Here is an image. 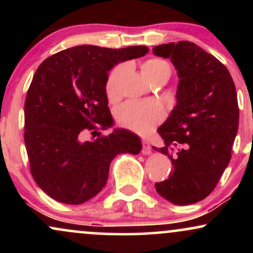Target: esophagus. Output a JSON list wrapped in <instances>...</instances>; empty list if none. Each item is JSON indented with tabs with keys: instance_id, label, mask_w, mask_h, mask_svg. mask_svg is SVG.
I'll return each instance as SVG.
<instances>
[{
	"instance_id": "1",
	"label": "esophagus",
	"mask_w": 253,
	"mask_h": 253,
	"mask_svg": "<svg viewBox=\"0 0 253 253\" xmlns=\"http://www.w3.org/2000/svg\"><path fill=\"white\" fill-rule=\"evenodd\" d=\"M141 152L144 155H151L152 153V147H151V145L147 140H143V151Z\"/></svg>"
}]
</instances>
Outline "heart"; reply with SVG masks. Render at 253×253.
Masks as SVG:
<instances>
[{"mask_svg":"<svg viewBox=\"0 0 253 253\" xmlns=\"http://www.w3.org/2000/svg\"><path fill=\"white\" fill-rule=\"evenodd\" d=\"M126 66L119 64L109 72L106 81V94L109 101H115L120 94V80ZM143 75L147 81L157 77L170 76V64L162 58H150L141 65ZM164 118L163 108L156 102H140V101H127L117 109V119L126 128L134 130L140 134L149 133L157 124Z\"/></svg>","mask_w":253,"mask_h":253,"instance_id":"b5f03b06","label":"heart"}]
</instances>
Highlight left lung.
<instances>
[{
  "instance_id": "8db88e82",
  "label": "left lung",
  "mask_w": 253,
  "mask_h": 253,
  "mask_svg": "<svg viewBox=\"0 0 253 253\" xmlns=\"http://www.w3.org/2000/svg\"><path fill=\"white\" fill-rule=\"evenodd\" d=\"M153 54L170 58L179 78L175 108L158 128L164 146L153 147L173 171L155 187L173 205H191L214 190L231 161L239 124L236 85L226 66L194 42L163 43Z\"/></svg>"
}]
</instances>
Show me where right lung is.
Returning a JSON list of instances; mask_svg holds the SVG:
<instances>
[{
  "mask_svg": "<svg viewBox=\"0 0 253 253\" xmlns=\"http://www.w3.org/2000/svg\"><path fill=\"white\" fill-rule=\"evenodd\" d=\"M147 52L146 46L81 45L48 57L37 69L25 101V145L34 181L53 200L89 201L106 185L117 155L141 151L139 136L128 129L88 141H81V133L113 126L108 72Z\"/></svg>",
  "mask_w": 253,
  "mask_h": 253,
  "instance_id": "right-lung-1",
  "label": "right lung"
}]
</instances>
